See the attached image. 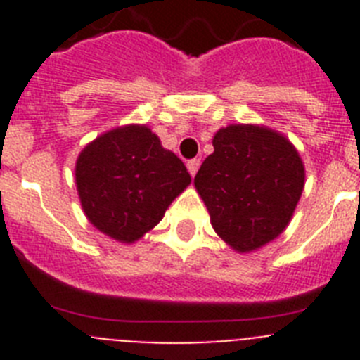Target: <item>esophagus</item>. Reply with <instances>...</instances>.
Listing matches in <instances>:
<instances>
[{"instance_id": "obj_1", "label": "esophagus", "mask_w": 360, "mask_h": 360, "mask_svg": "<svg viewBox=\"0 0 360 360\" xmlns=\"http://www.w3.org/2000/svg\"><path fill=\"white\" fill-rule=\"evenodd\" d=\"M198 167H200V158H193V160L187 162V169H189L191 176H195L196 171H198Z\"/></svg>"}]
</instances>
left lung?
<instances>
[{"mask_svg":"<svg viewBox=\"0 0 360 360\" xmlns=\"http://www.w3.org/2000/svg\"><path fill=\"white\" fill-rule=\"evenodd\" d=\"M195 186L219 238L249 252L274 240L303 193L304 167L294 146L257 126H227L212 139Z\"/></svg>","mask_w":360,"mask_h":360,"instance_id":"obj_1","label":"left lung"}]
</instances>
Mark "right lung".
<instances>
[{"label":"right lung","instance_id":"add662e5","mask_svg":"<svg viewBox=\"0 0 360 360\" xmlns=\"http://www.w3.org/2000/svg\"><path fill=\"white\" fill-rule=\"evenodd\" d=\"M75 180L88 219L124 243L155 227L191 184L184 162L146 126L113 129L86 146Z\"/></svg>","mask_w":360,"mask_h":360}]
</instances>
